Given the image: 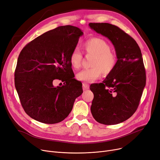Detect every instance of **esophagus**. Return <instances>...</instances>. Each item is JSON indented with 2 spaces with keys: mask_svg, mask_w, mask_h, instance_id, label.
<instances>
[{
  "mask_svg": "<svg viewBox=\"0 0 160 160\" xmlns=\"http://www.w3.org/2000/svg\"><path fill=\"white\" fill-rule=\"evenodd\" d=\"M82 88L83 90H87L89 88V85L87 82H83L82 83Z\"/></svg>",
  "mask_w": 160,
  "mask_h": 160,
  "instance_id": "34e87169",
  "label": "esophagus"
}]
</instances>
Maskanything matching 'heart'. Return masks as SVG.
Here are the masks:
<instances>
[{"mask_svg": "<svg viewBox=\"0 0 160 160\" xmlns=\"http://www.w3.org/2000/svg\"><path fill=\"white\" fill-rule=\"evenodd\" d=\"M83 49L88 55H93L90 68L85 69L76 75V78L82 81H93L101 77L103 73L108 75L115 70L118 62V57L111 51L110 44L100 38H92L83 43ZM82 55L78 48L74 49L70 57V62L74 69L81 66Z\"/></svg>", "mask_w": 160, "mask_h": 160, "instance_id": "1", "label": "heart"}]
</instances>
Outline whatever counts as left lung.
I'll list each match as a JSON object with an SVG mask.
<instances>
[{
  "label": "left lung",
  "instance_id": "1",
  "mask_svg": "<svg viewBox=\"0 0 160 160\" xmlns=\"http://www.w3.org/2000/svg\"><path fill=\"white\" fill-rule=\"evenodd\" d=\"M89 26L111 40L118 57L112 72L102 82L90 86L94 94L91 112L99 123L117 124L130 118L138 109L146 85L141 51L133 38L115 25L90 22Z\"/></svg>",
  "mask_w": 160,
  "mask_h": 160
}]
</instances>
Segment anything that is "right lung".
<instances>
[{"mask_svg": "<svg viewBox=\"0 0 160 160\" xmlns=\"http://www.w3.org/2000/svg\"><path fill=\"white\" fill-rule=\"evenodd\" d=\"M83 32L72 25L60 26L37 37L23 48L15 70L16 87L22 108L32 118L44 124L64 120L82 83L74 79L70 57ZM63 82L53 86V80Z\"/></svg>", "mask_w": 160, "mask_h": 160, "instance_id": "obj_1", "label": "right lung"}]
</instances>
